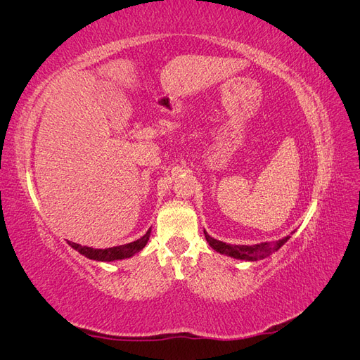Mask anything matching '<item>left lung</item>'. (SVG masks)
<instances>
[{"label": "left lung", "instance_id": "left-lung-1", "mask_svg": "<svg viewBox=\"0 0 360 360\" xmlns=\"http://www.w3.org/2000/svg\"><path fill=\"white\" fill-rule=\"evenodd\" d=\"M204 236H205V240L209 242V245L216 250V252L236 258V259H245V261L263 259L276 252V250L282 245H285L290 238V236H287L284 238H279L276 242H261V243L249 246V245H230V243H224L221 240H216V238L207 234L205 230H204Z\"/></svg>", "mask_w": 360, "mask_h": 360}]
</instances>
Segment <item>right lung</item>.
Here are the masks:
<instances>
[{
    "label": "right lung",
    "instance_id": "right-lung-1",
    "mask_svg": "<svg viewBox=\"0 0 360 360\" xmlns=\"http://www.w3.org/2000/svg\"><path fill=\"white\" fill-rule=\"evenodd\" d=\"M150 230L143 236L139 237L138 240L130 242L126 245H120V246H114V248H106V249H94V248H89V246H82L78 243L73 242H68L75 250L86 258L90 259H96V261H115V259H124V258H130L134 257L135 254H138L139 250H143V248L147 245L148 238H150Z\"/></svg>",
    "mask_w": 360,
    "mask_h": 360
}]
</instances>
